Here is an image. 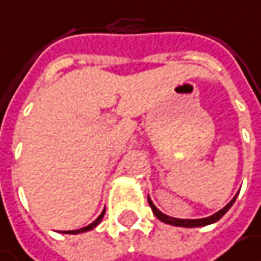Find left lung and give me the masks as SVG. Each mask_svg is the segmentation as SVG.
I'll list each match as a JSON object with an SVG mask.
<instances>
[{
    "label": "left lung",
    "instance_id": "1",
    "mask_svg": "<svg viewBox=\"0 0 261 261\" xmlns=\"http://www.w3.org/2000/svg\"><path fill=\"white\" fill-rule=\"evenodd\" d=\"M236 199H237V196L225 206V208H222L220 211H217L216 214H213V216H210V217H205V219H174V217H170V216H167V214H164L162 211H159L156 206H154V203L151 202V199L148 197V203H150V206H151V210H153V213H154V216L161 220V222H164V223H168V225H173V226H184V228H197V226H206V225H211V223H214V222H217V220H220L226 213H228V210L234 205V202H236Z\"/></svg>",
    "mask_w": 261,
    "mask_h": 261
}]
</instances>
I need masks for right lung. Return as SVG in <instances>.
I'll list each match as a JSON object with an SVG mask.
<instances>
[{"instance_id": "obj_1", "label": "right lung", "mask_w": 261, "mask_h": 261, "mask_svg": "<svg viewBox=\"0 0 261 261\" xmlns=\"http://www.w3.org/2000/svg\"><path fill=\"white\" fill-rule=\"evenodd\" d=\"M103 214H105V211H102V214L93 222V223H90L88 226H85V228H81V229H74V231H64V232H67V234H79V232H85V231H90V229H93V228H96L97 225H99V222L102 220V217H103Z\"/></svg>"}]
</instances>
